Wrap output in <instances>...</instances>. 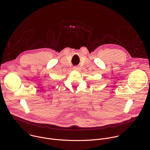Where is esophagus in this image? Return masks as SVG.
<instances>
[{"mask_svg": "<svg viewBox=\"0 0 150 150\" xmlns=\"http://www.w3.org/2000/svg\"><path fill=\"white\" fill-rule=\"evenodd\" d=\"M73 69H74V70L76 71H79V67H77V66H76V67H74Z\"/></svg>", "mask_w": 150, "mask_h": 150, "instance_id": "1", "label": "esophagus"}]
</instances>
